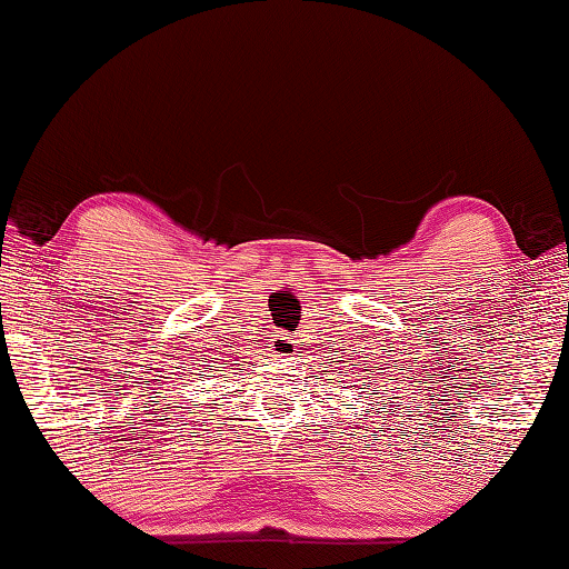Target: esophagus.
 <instances>
[{"label": "esophagus", "instance_id": "obj_1", "mask_svg": "<svg viewBox=\"0 0 569 569\" xmlns=\"http://www.w3.org/2000/svg\"><path fill=\"white\" fill-rule=\"evenodd\" d=\"M296 341L288 337V333H278V337L273 339V349L278 351V355H288V351L293 349Z\"/></svg>", "mask_w": 569, "mask_h": 569}]
</instances>
